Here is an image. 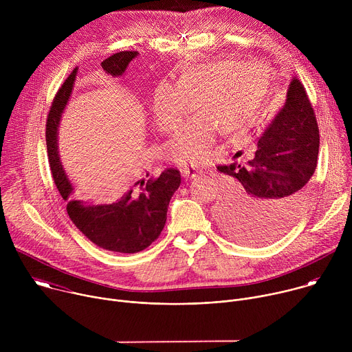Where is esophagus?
<instances>
[{"instance_id": "obj_1", "label": "esophagus", "mask_w": 352, "mask_h": 352, "mask_svg": "<svg viewBox=\"0 0 352 352\" xmlns=\"http://www.w3.org/2000/svg\"><path fill=\"white\" fill-rule=\"evenodd\" d=\"M200 173H202V170L195 168V167H185V168L182 170V174H184V178H185V179L195 178V177H197Z\"/></svg>"}]
</instances>
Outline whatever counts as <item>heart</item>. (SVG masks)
<instances>
[{"label": "heart", "mask_w": 352, "mask_h": 352, "mask_svg": "<svg viewBox=\"0 0 352 352\" xmlns=\"http://www.w3.org/2000/svg\"><path fill=\"white\" fill-rule=\"evenodd\" d=\"M269 87V72L261 64L239 60L202 64L157 87L150 114L160 131L173 132L196 103L199 116L173 136L167 153L179 166H197L210 159L220 131L236 135L255 121Z\"/></svg>", "instance_id": "b5f03b06"}]
</instances>
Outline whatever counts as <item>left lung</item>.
<instances>
[{
  "instance_id": "8db88e82",
  "label": "left lung",
  "mask_w": 352,
  "mask_h": 352,
  "mask_svg": "<svg viewBox=\"0 0 352 352\" xmlns=\"http://www.w3.org/2000/svg\"><path fill=\"white\" fill-rule=\"evenodd\" d=\"M255 143L256 152L246 164L217 166L220 173L236 179L220 202L217 216L231 238L265 243L284 234L299 217L318 164L319 128L299 79H291L283 107Z\"/></svg>"
}]
</instances>
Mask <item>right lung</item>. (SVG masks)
Masks as SVG:
<instances>
[{"instance_id":"1","label":"right lung","mask_w":352,"mask_h":352,"mask_svg":"<svg viewBox=\"0 0 352 352\" xmlns=\"http://www.w3.org/2000/svg\"><path fill=\"white\" fill-rule=\"evenodd\" d=\"M138 54V52H120L106 58L102 68L111 76H121ZM76 72L78 68L58 89L47 116L45 142L53 179L67 202L69 219L87 239L111 252H140L162 234L170 199L181 184V174L177 168H167L156 178L132 181L107 204L90 205L78 200L60 162L57 142L61 114L72 93Z\"/></svg>"}]
</instances>
